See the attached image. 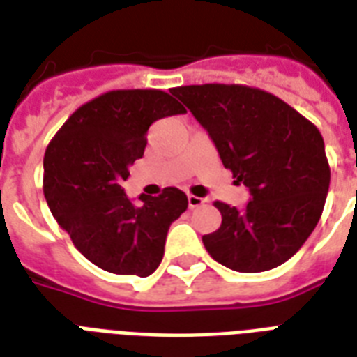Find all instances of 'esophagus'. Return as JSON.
Listing matches in <instances>:
<instances>
[{"instance_id":"obj_1","label":"esophagus","mask_w":357,"mask_h":357,"mask_svg":"<svg viewBox=\"0 0 357 357\" xmlns=\"http://www.w3.org/2000/svg\"><path fill=\"white\" fill-rule=\"evenodd\" d=\"M187 202H189L190 209H195V207H200L202 204H204V198H200V196H195V195H189L187 196Z\"/></svg>"}]
</instances>
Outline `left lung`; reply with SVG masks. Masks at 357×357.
<instances>
[{"mask_svg":"<svg viewBox=\"0 0 357 357\" xmlns=\"http://www.w3.org/2000/svg\"><path fill=\"white\" fill-rule=\"evenodd\" d=\"M218 150L235 183L250 190L244 209L215 202L222 224L204 235L213 259L237 272H263L293 257L324 209L330 187L321 131L271 92L244 85L170 91Z\"/></svg>","mask_w":357,"mask_h":357,"instance_id":"left-lung-1","label":"left lung"}]
</instances>
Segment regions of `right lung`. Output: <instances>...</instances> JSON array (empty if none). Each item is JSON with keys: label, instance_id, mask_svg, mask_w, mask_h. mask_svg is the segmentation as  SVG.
<instances>
[{"label": "right lung", "instance_id": "right-lung-1", "mask_svg": "<svg viewBox=\"0 0 357 357\" xmlns=\"http://www.w3.org/2000/svg\"><path fill=\"white\" fill-rule=\"evenodd\" d=\"M187 113L162 91H111L81 105L47 144L44 196L75 248L103 271L146 278L165 254L170 224L187 196L167 187L135 206L123 192L129 167L144 155L155 120Z\"/></svg>", "mask_w": 357, "mask_h": 357}]
</instances>
